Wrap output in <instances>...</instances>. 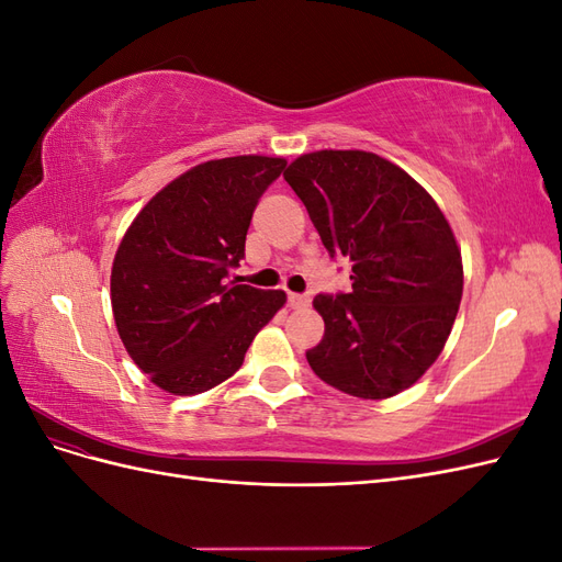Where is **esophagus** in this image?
I'll list each match as a JSON object with an SVG mask.
<instances>
[{"label": "esophagus", "mask_w": 562, "mask_h": 562, "mask_svg": "<svg viewBox=\"0 0 562 562\" xmlns=\"http://www.w3.org/2000/svg\"><path fill=\"white\" fill-rule=\"evenodd\" d=\"M307 304H310V295H304V293H288V307L297 310V307H307Z\"/></svg>", "instance_id": "34e87169"}]
</instances>
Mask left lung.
<instances>
[{"label":"left lung","mask_w":562,"mask_h":562,"mask_svg":"<svg viewBox=\"0 0 562 562\" xmlns=\"http://www.w3.org/2000/svg\"><path fill=\"white\" fill-rule=\"evenodd\" d=\"M323 246L351 262L349 293H318L316 375L349 396L389 398L443 351L462 300L454 234L436 201L398 166L361 149L302 155L283 173Z\"/></svg>","instance_id":"1"}]
</instances>
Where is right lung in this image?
Segmentation results:
<instances>
[{
	"instance_id": "1",
	"label": "right lung",
	"mask_w": 562,
	"mask_h": 562,
	"mask_svg": "<svg viewBox=\"0 0 562 562\" xmlns=\"http://www.w3.org/2000/svg\"><path fill=\"white\" fill-rule=\"evenodd\" d=\"M283 159L229 157L194 166L151 199L114 255L119 337L168 394L192 396L232 378L283 291L229 281L246 255L255 206Z\"/></svg>"
}]
</instances>
